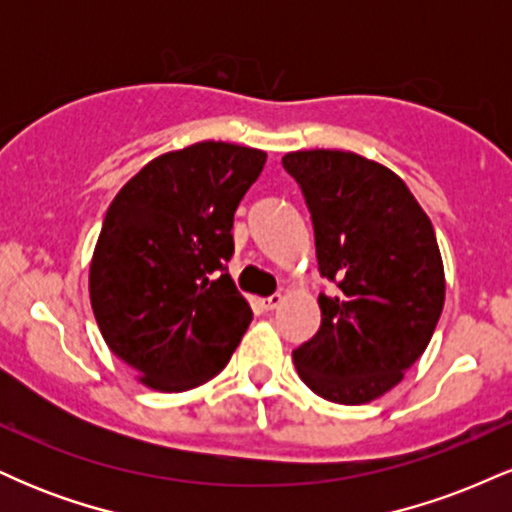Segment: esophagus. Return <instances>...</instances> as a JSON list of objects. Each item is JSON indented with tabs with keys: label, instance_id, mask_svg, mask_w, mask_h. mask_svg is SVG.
<instances>
[{
	"label": "esophagus",
	"instance_id": "1",
	"mask_svg": "<svg viewBox=\"0 0 512 512\" xmlns=\"http://www.w3.org/2000/svg\"><path fill=\"white\" fill-rule=\"evenodd\" d=\"M281 301H284V296H281V293H272V296L264 298L262 305H264V310H274V308H279Z\"/></svg>",
	"mask_w": 512,
	"mask_h": 512
}]
</instances>
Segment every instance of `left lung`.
I'll use <instances>...</instances> for the list:
<instances>
[{
	"label": "left lung",
	"mask_w": 512,
	"mask_h": 512,
	"mask_svg": "<svg viewBox=\"0 0 512 512\" xmlns=\"http://www.w3.org/2000/svg\"><path fill=\"white\" fill-rule=\"evenodd\" d=\"M301 187L315 231L322 320L293 351L315 395L366 404L392 390L431 342L445 301L436 231L390 168L351 151L281 158Z\"/></svg>",
	"instance_id": "left-lung-1"
}]
</instances>
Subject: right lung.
<instances>
[{"mask_svg": "<svg viewBox=\"0 0 512 512\" xmlns=\"http://www.w3.org/2000/svg\"><path fill=\"white\" fill-rule=\"evenodd\" d=\"M267 154L202 142L154 158L105 211L91 305L105 344L161 392L226 368L252 320L228 260L233 216Z\"/></svg>", "mask_w": 512, "mask_h": 512, "instance_id": "1", "label": "right lung"}]
</instances>
